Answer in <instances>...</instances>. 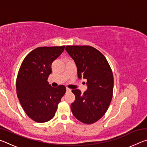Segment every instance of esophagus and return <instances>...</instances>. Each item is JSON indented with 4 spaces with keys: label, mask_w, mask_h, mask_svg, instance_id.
Returning <instances> with one entry per match:
<instances>
[{
    "label": "esophagus",
    "mask_w": 147,
    "mask_h": 147,
    "mask_svg": "<svg viewBox=\"0 0 147 147\" xmlns=\"http://www.w3.org/2000/svg\"><path fill=\"white\" fill-rule=\"evenodd\" d=\"M71 91V90L70 89H69V88H66V91H67V92H70Z\"/></svg>",
    "instance_id": "esophagus-1"
}]
</instances>
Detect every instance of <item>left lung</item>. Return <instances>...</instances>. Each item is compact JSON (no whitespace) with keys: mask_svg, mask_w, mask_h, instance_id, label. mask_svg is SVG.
<instances>
[{"mask_svg":"<svg viewBox=\"0 0 147 147\" xmlns=\"http://www.w3.org/2000/svg\"><path fill=\"white\" fill-rule=\"evenodd\" d=\"M66 51L76 63L78 77L87 80L88 89L82 94L73 89L75 100L71 104L74 116L85 124L98 121L106 112L113 96V76L108 61L91 46H66Z\"/></svg>","mask_w":147,"mask_h":147,"instance_id":"1","label":"left lung"}]
</instances>
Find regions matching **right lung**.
Masks as SVG:
<instances>
[{
  "label": "right lung",
  "instance_id": "1",
  "mask_svg": "<svg viewBox=\"0 0 147 147\" xmlns=\"http://www.w3.org/2000/svg\"><path fill=\"white\" fill-rule=\"evenodd\" d=\"M64 49L65 46L38 47L25 57L20 67L16 81L17 97L26 115L38 123L54 117L65 93L63 85L53 88L47 81L52 63Z\"/></svg>",
  "mask_w": 147,
  "mask_h": 147
}]
</instances>
